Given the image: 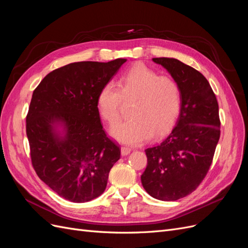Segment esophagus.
<instances>
[{"instance_id": "34e87169", "label": "esophagus", "mask_w": 248, "mask_h": 248, "mask_svg": "<svg viewBox=\"0 0 248 248\" xmlns=\"http://www.w3.org/2000/svg\"><path fill=\"white\" fill-rule=\"evenodd\" d=\"M131 152V149L128 147H122L121 148V155L122 156H127Z\"/></svg>"}]
</instances>
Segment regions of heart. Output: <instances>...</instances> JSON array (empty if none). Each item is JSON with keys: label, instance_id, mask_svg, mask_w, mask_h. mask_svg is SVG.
I'll return each mask as SVG.
<instances>
[{"label": "heart", "instance_id": "heart-1", "mask_svg": "<svg viewBox=\"0 0 248 248\" xmlns=\"http://www.w3.org/2000/svg\"><path fill=\"white\" fill-rule=\"evenodd\" d=\"M122 99L136 100L130 120L111 126L110 136L126 145L137 146L155 134L166 133L174 125L180 110V91L174 79L158 77L142 64L134 65L118 82H107L97 95L100 117L108 124L120 118Z\"/></svg>", "mask_w": 248, "mask_h": 248}]
</instances>
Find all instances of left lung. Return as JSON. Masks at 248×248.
Instances as JSON below:
<instances>
[{
    "label": "left lung",
    "instance_id": "8db88e82",
    "mask_svg": "<svg viewBox=\"0 0 248 248\" xmlns=\"http://www.w3.org/2000/svg\"><path fill=\"white\" fill-rule=\"evenodd\" d=\"M180 91L174 128L160 144L145 150L147 168L140 176L154 199L177 201L188 196L205 178L220 137L218 103L201 72L174 58H154Z\"/></svg>",
    "mask_w": 248,
    "mask_h": 248
}]
</instances>
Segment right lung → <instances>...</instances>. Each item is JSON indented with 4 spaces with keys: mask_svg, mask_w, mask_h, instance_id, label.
Returning <instances> with one entry per match:
<instances>
[{
    "mask_svg": "<svg viewBox=\"0 0 248 248\" xmlns=\"http://www.w3.org/2000/svg\"><path fill=\"white\" fill-rule=\"evenodd\" d=\"M126 59L77 62L48 73L33 92L27 137L36 174L73 202L103 193L120 148L104 132L97 110L100 89Z\"/></svg>",
    "mask_w": 248,
    "mask_h": 248,
    "instance_id": "add662e5",
    "label": "right lung"
}]
</instances>
